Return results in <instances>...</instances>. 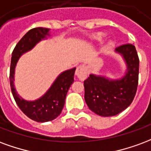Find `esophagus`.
I'll list each match as a JSON object with an SVG mask.
<instances>
[{"label": "esophagus", "instance_id": "obj_1", "mask_svg": "<svg viewBox=\"0 0 151 151\" xmlns=\"http://www.w3.org/2000/svg\"><path fill=\"white\" fill-rule=\"evenodd\" d=\"M76 76L80 80H84L87 78V68L84 65H80L76 68Z\"/></svg>", "mask_w": 151, "mask_h": 151}]
</instances>
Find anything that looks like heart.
I'll list each match as a JSON object with an SVG mask.
<instances>
[{
  "mask_svg": "<svg viewBox=\"0 0 151 151\" xmlns=\"http://www.w3.org/2000/svg\"><path fill=\"white\" fill-rule=\"evenodd\" d=\"M103 38H104V34H102V33H99V34H96V35H95L94 36H93L94 40H96V41H101ZM112 47H113V42H109L107 43V45H106L104 48V52L108 51V50H109Z\"/></svg>",
  "mask_w": 151,
  "mask_h": 151,
  "instance_id": "heart-1",
  "label": "heart"
}]
</instances>
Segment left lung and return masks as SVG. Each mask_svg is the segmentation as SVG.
<instances>
[{"label":"left lung","mask_w":151,"mask_h":151,"mask_svg":"<svg viewBox=\"0 0 151 151\" xmlns=\"http://www.w3.org/2000/svg\"><path fill=\"white\" fill-rule=\"evenodd\" d=\"M126 65L125 75L116 80L90 74L83 82L84 99L88 108L101 116L118 114L129 106L136 94L138 83L139 59L133 44L115 49Z\"/></svg>","instance_id":"left-lung-1"}]
</instances>
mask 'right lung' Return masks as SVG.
<instances>
[{"label":"right lung","mask_w":151,"mask_h":151,"mask_svg":"<svg viewBox=\"0 0 151 151\" xmlns=\"http://www.w3.org/2000/svg\"><path fill=\"white\" fill-rule=\"evenodd\" d=\"M50 36V29L37 27L30 29L16 45L12 53L10 65L11 91L20 109L30 119L38 122H50L62 112L68 89L74 82L76 68L63 71L57 76L47 92L35 101H26L17 94L14 87L15 68L20 57L31 50L40 41Z\"/></svg>","instance_id":"1"}]
</instances>
